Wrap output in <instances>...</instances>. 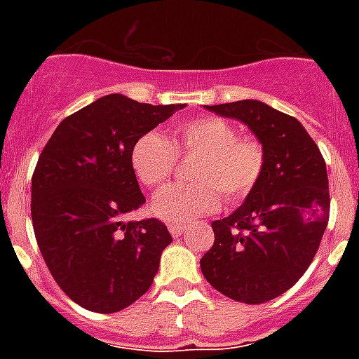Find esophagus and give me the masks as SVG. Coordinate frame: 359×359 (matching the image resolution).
Here are the masks:
<instances>
[{
  "mask_svg": "<svg viewBox=\"0 0 359 359\" xmlns=\"http://www.w3.org/2000/svg\"><path fill=\"white\" fill-rule=\"evenodd\" d=\"M168 229L173 236H180L186 229H188V225H186V224H173V222H169Z\"/></svg>",
  "mask_w": 359,
  "mask_h": 359,
  "instance_id": "34e87169",
  "label": "esophagus"
}]
</instances>
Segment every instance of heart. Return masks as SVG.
Listing matches in <instances>:
<instances>
[{
    "mask_svg": "<svg viewBox=\"0 0 359 359\" xmlns=\"http://www.w3.org/2000/svg\"><path fill=\"white\" fill-rule=\"evenodd\" d=\"M177 154H199L191 184H169L154 196L152 212L173 224H186L216 212L224 194L240 203L255 190L264 169V151L255 140L219 117H197L175 128L173 145L158 132H145L130 147V165L141 184L160 186L173 173Z\"/></svg>",
    "mask_w": 359,
    "mask_h": 359,
    "instance_id": "heart-1",
    "label": "heart"
}]
</instances>
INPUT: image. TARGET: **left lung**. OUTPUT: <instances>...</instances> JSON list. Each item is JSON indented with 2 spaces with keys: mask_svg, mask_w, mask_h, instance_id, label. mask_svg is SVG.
Returning <instances> with one entry per match:
<instances>
[{
  "mask_svg": "<svg viewBox=\"0 0 359 359\" xmlns=\"http://www.w3.org/2000/svg\"><path fill=\"white\" fill-rule=\"evenodd\" d=\"M244 123L264 151L255 190L235 212L212 222L214 245L201 272L231 300L264 304L304 276L330 218L326 162L302 123L261 100L207 106Z\"/></svg>",
  "mask_w": 359,
  "mask_h": 359,
  "instance_id": "obj_1",
  "label": "left lung"
}]
</instances>
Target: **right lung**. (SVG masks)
Returning a JSON list of instances; mask_svg holds the SVG:
<instances>
[{"instance_id": "1", "label": "right lung", "mask_w": 359, "mask_h": 359, "mask_svg": "<svg viewBox=\"0 0 359 359\" xmlns=\"http://www.w3.org/2000/svg\"><path fill=\"white\" fill-rule=\"evenodd\" d=\"M184 104L106 95L59 123L31 179V219L48 270L78 306L115 313L145 294L171 244L156 218L124 222L145 203L130 147Z\"/></svg>"}]
</instances>
